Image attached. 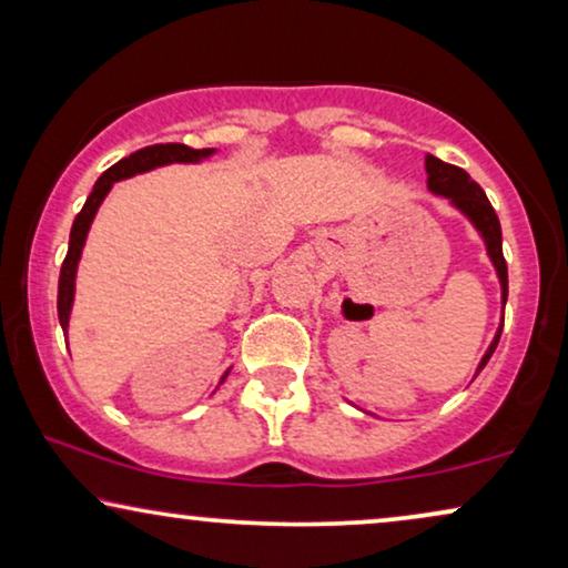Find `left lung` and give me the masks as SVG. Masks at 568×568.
<instances>
[{
	"mask_svg": "<svg viewBox=\"0 0 568 568\" xmlns=\"http://www.w3.org/2000/svg\"><path fill=\"white\" fill-rule=\"evenodd\" d=\"M426 175H429L426 178L429 191L437 193V196L449 199V204H453L455 209H460V212L473 222V227L480 232V237H484V243H486L488 258H491L496 274H499L501 302L507 305V292H509L507 261H504V253H501V224H499V216H496V212H494L491 201L486 199L484 189H480L476 181H470V175L465 173L463 168L449 165V162H442L434 158V154H426ZM501 328H504V317H501L499 331H496V336L491 341V346H488V352L484 354V359H480V364H478L476 375L486 367V362L491 359V354L496 352Z\"/></svg>",
	"mask_w": 568,
	"mask_h": 568,
	"instance_id": "8db88e82",
	"label": "left lung"
}]
</instances>
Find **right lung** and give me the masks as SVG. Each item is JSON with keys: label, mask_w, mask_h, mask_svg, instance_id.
<instances>
[{"label": "right lung", "mask_w": 568, "mask_h": 568, "mask_svg": "<svg viewBox=\"0 0 568 568\" xmlns=\"http://www.w3.org/2000/svg\"><path fill=\"white\" fill-rule=\"evenodd\" d=\"M212 152L214 150H193V146H185V144H152V146H144V150H136L134 154H129V158L119 160L113 168H108L105 173L98 178V183L92 185V193L88 196V201H84L82 212L74 216L72 232H69V251H67L64 263H61L57 307H59V323L61 328H64V338L69 328V313H72V302H74L77 263H80L84 240H88L90 224L95 220L98 206L103 204V199L108 196V191L113 189V183L136 173H146V170L170 165V162H199L209 158ZM224 377H227V372H224Z\"/></svg>", "instance_id": "obj_1"}]
</instances>
